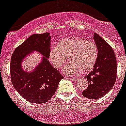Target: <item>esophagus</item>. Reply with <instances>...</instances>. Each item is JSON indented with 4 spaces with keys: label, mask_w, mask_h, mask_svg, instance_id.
I'll return each instance as SVG.
<instances>
[{
    "label": "esophagus",
    "mask_w": 126,
    "mask_h": 126,
    "mask_svg": "<svg viewBox=\"0 0 126 126\" xmlns=\"http://www.w3.org/2000/svg\"><path fill=\"white\" fill-rule=\"evenodd\" d=\"M71 80H72L73 81H74V82H75V81H76L77 80H78L79 79H78V78H72V79H71Z\"/></svg>",
    "instance_id": "obj_1"
}]
</instances>
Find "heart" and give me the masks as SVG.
Segmentation results:
<instances>
[{
    "label": "heart",
    "mask_w": 126,
    "mask_h": 126,
    "mask_svg": "<svg viewBox=\"0 0 126 126\" xmlns=\"http://www.w3.org/2000/svg\"><path fill=\"white\" fill-rule=\"evenodd\" d=\"M98 57V48L94 42L82 37L64 39L57 46L51 48L49 59L56 69H59L67 62H70L62 69L65 75L76 74L79 71L87 72L93 69Z\"/></svg>",
    "instance_id": "heart-1"
}]
</instances>
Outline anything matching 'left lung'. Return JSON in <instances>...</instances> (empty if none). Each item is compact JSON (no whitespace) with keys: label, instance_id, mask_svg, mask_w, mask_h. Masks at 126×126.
<instances>
[{"label":"left lung","instance_id":"1","mask_svg":"<svg viewBox=\"0 0 126 126\" xmlns=\"http://www.w3.org/2000/svg\"><path fill=\"white\" fill-rule=\"evenodd\" d=\"M93 39L98 48L97 60L93 70L85 77L89 84L82 94L87 98L96 100L106 94L114 85L117 66L111 47L96 33L94 32Z\"/></svg>","mask_w":126,"mask_h":126}]
</instances>
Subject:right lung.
<instances>
[{
    "instance_id": "right-lung-1",
    "label": "right lung",
    "mask_w": 126,
    "mask_h": 126,
    "mask_svg": "<svg viewBox=\"0 0 126 126\" xmlns=\"http://www.w3.org/2000/svg\"><path fill=\"white\" fill-rule=\"evenodd\" d=\"M49 33L33 34L15 50L10 61V75L13 87L22 97L32 103L42 104L54 95L63 76L50 64ZM34 51L42 55V60L32 72L22 69L24 59Z\"/></svg>"
}]
</instances>
